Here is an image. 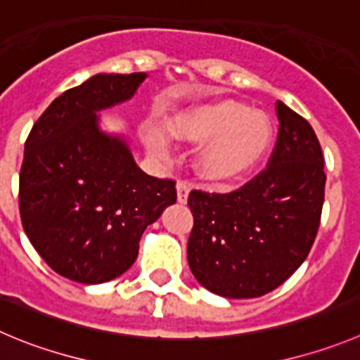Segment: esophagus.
I'll list each match as a JSON object with an SVG mask.
<instances>
[{
	"instance_id": "34e87169",
	"label": "esophagus",
	"mask_w": 360,
	"mask_h": 360,
	"mask_svg": "<svg viewBox=\"0 0 360 360\" xmlns=\"http://www.w3.org/2000/svg\"><path fill=\"white\" fill-rule=\"evenodd\" d=\"M177 202L186 204L188 195H190V186L186 183H177Z\"/></svg>"
}]
</instances>
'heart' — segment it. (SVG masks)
<instances>
[{
    "mask_svg": "<svg viewBox=\"0 0 360 360\" xmlns=\"http://www.w3.org/2000/svg\"><path fill=\"white\" fill-rule=\"evenodd\" d=\"M170 134L177 142L202 146L197 154L199 176L211 184H231L256 169L266 156L275 136L270 117L252 112L240 103H217L197 106L170 122ZM147 149L167 158L169 142L158 127L146 134Z\"/></svg>",
    "mask_w": 360,
    "mask_h": 360,
    "instance_id": "b5f03b06",
    "label": "heart"
}]
</instances>
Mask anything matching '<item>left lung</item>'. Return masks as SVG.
Instances as JSON below:
<instances>
[{"label": "left lung", "mask_w": 360, "mask_h": 360, "mask_svg": "<svg viewBox=\"0 0 360 360\" xmlns=\"http://www.w3.org/2000/svg\"><path fill=\"white\" fill-rule=\"evenodd\" d=\"M268 169L231 193L193 190L188 264L224 298H256L290 278L311 250L325 199L323 154L311 124L277 103Z\"/></svg>", "instance_id": "1"}]
</instances>
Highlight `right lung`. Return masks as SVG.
<instances>
[{
    "label": "right lung",
    "instance_id": "right-lung-1",
    "mask_svg": "<svg viewBox=\"0 0 360 360\" xmlns=\"http://www.w3.org/2000/svg\"><path fill=\"white\" fill-rule=\"evenodd\" d=\"M147 72H99L65 90L32 127L19 176L25 233L56 274L82 284L120 277L147 226L176 202V184L147 176L126 133L101 112L133 99Z\"/></svg>",
    "mask_w": 360,
    "mask_h": 360
}]
</instances>
